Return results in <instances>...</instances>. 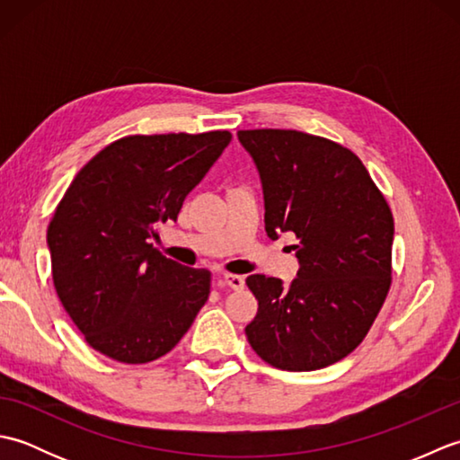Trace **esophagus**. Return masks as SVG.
<instances>
[{
    "instance_id": "esophagus-1",
    "label": "esophagus",
    "mask_w": 460,
    "mask_h": 460,
    "mask_svg": "<svg viewBox=\"0 0 460 460\" xmlns=\"http://www.w3.org/2000/svg\"><path fill=\"white\" fill-rule=\"evenodd\" d=\"M223 282H225V285H227L229 288L239 290V288L245 287V277L231 275V272H225V275H223Z\"/></svg>"
}]
</instances>
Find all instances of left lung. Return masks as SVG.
Segmentation results:
<instances>
[{"instance_id":"8db88e82","label":"left lung","mask_w":460,"mask_h":460,"mask_svg":"<svg viewBox=\"0 0 460 460\" xmlns=\"http://www.w3.org/2000/svg\"><path fill=\"white\" fill-rule=\"evenodd\" d=\"M265 193L270 239H298V277L251 275V348L279 369L336 364L366 338L392 287L394 215L358 155L298 130H239Z\"/></svg>"}]
</instances>
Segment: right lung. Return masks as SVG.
<instances>
[{
	"label": "right lung",
	"mask_w": 460,
	"mask_h": 460,
	"mask_svg": "<svg viewBox=\"0 0 460 460\" xmlns=\"http://www.w3.org/2000/svg\"><path fill=\"white\" fill-rule=\"evenodd\" d=\"M231 132L124 136L75 175L47 229L57 296L89 346L122 364L168 354L209 298L211 272L152 247Z\"/></svg>",
	"instance_id": "obj_1"
}]
</instances>
